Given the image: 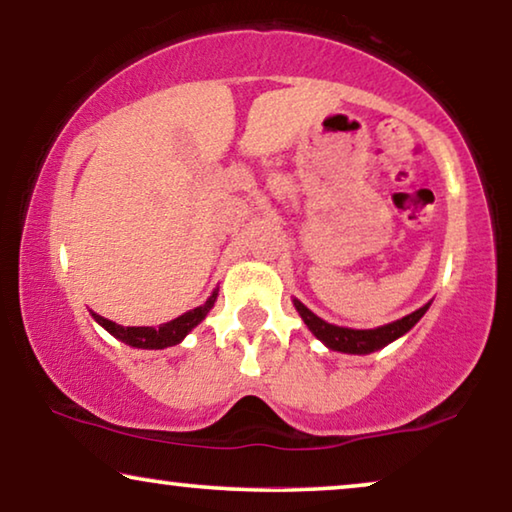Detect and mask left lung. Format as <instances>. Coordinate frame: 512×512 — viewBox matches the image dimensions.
Instances as JSON below:
<instances>
[{
    "label": "left lung",
    "mask_w": 512,
    "mask_h": 512,
    "mask_svg": "<svg viewBox=\"0 0 512 512\" xmlns=\"http://www.w3.org/2000/svg\"><path fill=\"white\" fill-rule=\"evenodd\" d=\"M293 305H296V310L300 317H303L307 328H310V331L317 335V338L324 342L328 349H333V352H345V354H370V352H377V349L387 347L389 342H394L401 338V335L408 333L410 328L424 317L431 303L419 307V310L408 314V317L391 321V324H387V326L366 328V331L328 324V321L317 317L312 310H307V307L296 298H293Z\"/></svg>",
    "instance_id": "8db88e82"
}]
</instances>
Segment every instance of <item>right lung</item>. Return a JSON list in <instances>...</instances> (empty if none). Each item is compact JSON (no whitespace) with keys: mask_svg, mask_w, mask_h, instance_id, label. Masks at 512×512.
Instances as JSON below:
<instances>
[{"mask_svg":"<svg viewBox=\"0 0 512 512\" xmlns=\"http://www.w3.org/2000/svg\"><path fill=\"white\" fill-rule=\"evenodd\" d=\"M216 296H219V291H214L212 296L207 298L205 305L195 307V310L181 314V317L167 321V324H160L158 328H153V326H118L116 321L104 319L95 312H93V319L102 328H107V331L114 335V338L125 342V345L137 347V349H165V347L179 345V342L184 340L186 335L191 333L193 328L207 317L209 310H212L214 303H216Z\"/></svg>","mask_w":512,"mask_h":512,"instance_id":"obj_1","label":"right lung"}]
</instances>
